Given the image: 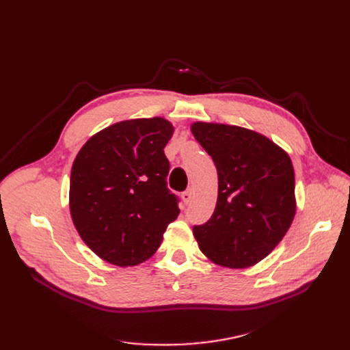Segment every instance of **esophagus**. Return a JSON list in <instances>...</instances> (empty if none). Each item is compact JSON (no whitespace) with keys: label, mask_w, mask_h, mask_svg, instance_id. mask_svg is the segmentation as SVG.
Returning a JSON list of instances; mask_svg holds the SVG:
<instances>
[{"label":"esophagus","mask_w":350,"mask_h":350,"mask_svg":"<svg viewBox=\"0 0 350 350\" xmlns=\"http://www.w3.org/2000/svg\"><path fill=\"white\" fill-rule=\"evenodd\" d=\"M193 196H194V191L191 189H189V190H186L185 193L181 194V198H183V201H185L186 204H189L190 201H191V198H193Z\"/></svg>","instance_id":"esophagus-1"}]
</instances>
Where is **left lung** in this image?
Masks as SVG:
<instances>
[{
	"instance_id": "obj_1",
	"label": "left lung",
	"mask_w": 350,
	"mask_h": 350,
	"mask_svg": "<svg viewBox=\"0 0 350 350\" xmlns=\"http://www.w3.org/2000/svg\"><path fill=\"white\" fill-rule=\"evenodd\" d=\"M191 133L218 174L215 210L206 224L193 228L201 252L234 269L260 262L281 243L297 213L288 153L240 126L194 122Z\"/></svg>"
}]
</instances>
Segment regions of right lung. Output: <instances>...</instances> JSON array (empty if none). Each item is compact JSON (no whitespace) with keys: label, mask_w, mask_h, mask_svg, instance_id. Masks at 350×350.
I'll return each mask as SVG.
<instances>
[{"label":"right lung","mask_w":350,"mask_h":350,"mask_svg":"<svg viewBox=\"0 0 350 350\" xmlns=\"http://www.w3.org/2000/svg\"><path fill=\"white\" fill-rule=\"evenodd\" d=\"M174 132L163 118L131 119L92 136L72 164L69 208L83 243L116 267L157 251L180 210L167 189L164 147Z\"/></svg>","instance_id":"right-lung-1"}]
</instances>
